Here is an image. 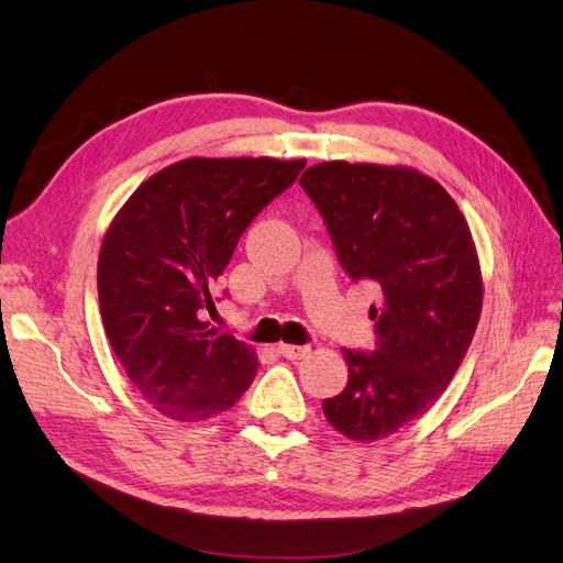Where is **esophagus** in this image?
Instances as JSON below:
<instances>
[{
	"label": "esophagus",
	"mask_w": 563,
	"mask_h": 563,
	"mask_svg": "<svg viewBox=\"0 0 563 563\" xmlns=\"http://www.w3.org/2000/svg\"><path fill=\"white\" fill-rule=\"evenodd\" d=\"M278 353L283 357H287V360H301V357H306L308 353H311V349H308V346H289V343H280Z\"/></svg>",
	"instance_id": "34e87169"
}]
</instances>
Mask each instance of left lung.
Instances as JSON below:
<instances>
[{
    "label": "left lung",
    "instance_id": "obj_1",
    "mask_svg": "<svg viewBox=\"0 0 563 563\" xmlns=\"http://www.w3.org/2000/svg\"><path fill=\"white\" fill-rule=\"evenodd\" d=\"M341 268L369 283L374 351L343 349L349 384L322 402L351 440L374 442L423 416L461 367L482 313V274L465 217L411 168L330 161L308 168Z\"/></svg>",
    "mask_w": 563,
    "mask_h": 563
}]
</instances>
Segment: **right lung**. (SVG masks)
Instances as JSON below:
<instances>
[{
    "label": "right lung",
    "instance_id": "obj_1",
    "mask_svg": "<svg viewBox=\"0 0 563 563\" xmlns=\"http://www.w3.org/2000/svg\"><path fill=\"white\" fill-rule=\"evenodd\" d=\"M306 161L187 158L142 183L104 233L98 299L107 339L156 411L196 423L239 402L257 374L243 341L217 332L212 287L252 220Z\"/></svg>",
    "mask_w": 563,
    "mask_h": 563
}]
</instances>
